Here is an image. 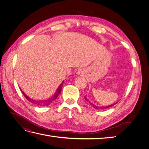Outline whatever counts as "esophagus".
I'll use <instances>...</instances> for the list:
<instances>
[{
	"label": "esophagus",
	"mask_w": 149,
	"mask_h": 149,
	"mask_svg": "<svg viewBox=\"0 0 149 149\" xmlns=\"http://www.w3.org/2000/svg\"><path fill=\"white\" fill-rule=\"evenodd\" d=\"M84 73V71L82 69H79L77 71L78 75H83Z\"/></svg>",
	"instance_id": "esophagus-1"
}]
</instances>
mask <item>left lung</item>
Instances as JSON below:
<instances>
[{
	"label": "left lung",
	"instance_id": "1",
	"mask_svg": "<svg viewBox=\"0 0 149 149\" xmlns=\"http://www.w3.org/2000/svg\"><path fill=\"white\" fill-rule=\"evenodd\" d=\"M84 100L86 101L90 105H91L93 107H94V109H97V110H100V109H107V108H108V107H112V106H113L114 105H115L118 102H117L116 103H114V104H111V105H108V106H97V105H96V104H94V103H93L92 102H91L86 97V96H84Z\"/></svg>",
	"mask_w": 149,
	"mask_h": 149
}]
</instances>
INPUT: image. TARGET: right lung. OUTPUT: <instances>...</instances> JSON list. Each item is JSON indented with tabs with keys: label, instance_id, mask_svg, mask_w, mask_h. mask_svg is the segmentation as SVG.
<instances>
[{
	"label": "right lung",
	"instance_id": "obj_1",
	"mask_svg": "<svg viewBox=\"0 0 149 149\" xmlns=\"http://www.w3.org/2000/svg\"><path fill=\"white\" fill-rule=\"evenodd\" d=\"M64 83V81H63V82L60 84V85L58 86V89H56V91L55 92V93L53 94V95L50 97L49 98H48V100H33V99H31L30 97H29L26 94L22 91V90L20 88V91L22 92V93L24 94V96L26 97V100H27L29 101H30V102H32L33 104H37L38 106H48L49 104H50L54 101L57 98L58 96L60 94L61 91V89H62V86H63V84Z\"/></svg>",
	"mask_w": 149,
	"mask_h": 149
}]
</instances>
